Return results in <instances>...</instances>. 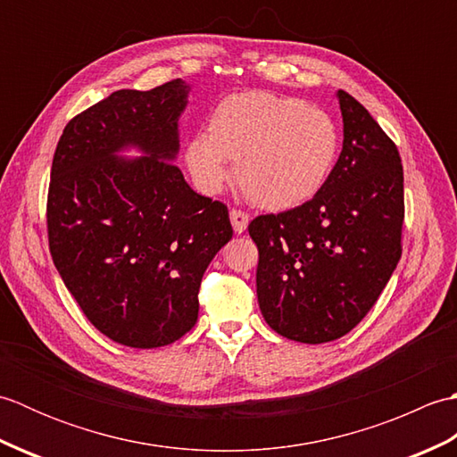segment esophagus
Returning <instances> with one entry per match:
<instances>
[{"mask_svg": "<svg viewBox=\"0 0 457 457\" xmlns=\"http://www.w3.org/2000/svg\"><path fill=\"white\" fill-rule=\"evenodd\" d=\"M229 220H231V226H234L236 234H244L247 226H249V213L241 212V210H231Z\"/></svg>", "mask_w": 457, "mask_h": 457, "instance_id": "esophagus-1", "label": "esophagus"}]
</instances>
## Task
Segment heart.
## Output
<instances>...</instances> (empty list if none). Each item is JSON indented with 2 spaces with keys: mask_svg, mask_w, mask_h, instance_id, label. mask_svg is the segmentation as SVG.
Returning <instances> with one entry per match:
<instances>
[{
  "mask_svg": "<svg viewBox=\"0 0 457 457\" xmlns=\"http://www.w3.org/2000/svg\"><path fill=\"white\" fill-rule=\"evenodd\" d=\"M339 153L328 112L290 96L244 92L213 105L208 133H194L184 162L204 194L236 177L247 198L270 212L303 206L326 187Z\"/></svg>",
  "mask_w": 457,
  "mask_h": 457,
  "instance_id": "obj_1",
  "label": "heart"
}]
</instances>
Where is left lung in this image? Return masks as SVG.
Returning a JSON list of instances; mask_svg holds the SVG:
<instances>
[{
	"label": "left lung",
	"mask_w": 457,
	"mask_h": 457,
	"mask_svg": "<svg viewBox=\"0 0 457 457\" xmlns=\"http://www.w3.org/2000/svg\"><path fill=\"white\" fill-rule=\"evenodd\" d=\"M344 145L312 200L249 223L259 249L257 300L277 334L326 344L353 329L401 259L403 164L361 104L337 90Z\"/></svg>",
	"instance_id": "8db88e82"
}]
</instances>
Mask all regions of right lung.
I'll use <instances>...</instances> for the list:
<instances>
[{
    "instance_id": "obj_1",
    "label": "right lung",
    "mask_w": 457,
    "mask_h": 457,
    "mask_svg": "<svg viewBox=\"0 0 457 457\" xmlns=\"http://www.w3.org/2000/svg\"><path fill=\"white\" fill-rule=\"evenodd\" d=\"M190 86L118 90L68 121L46 202L58 275L86 318L121 345L177 342L198 320L210 261L234 236L228 208L174 164ZM137 148L139 158L121 152Z\"/></svg>"
}]
</instances>
